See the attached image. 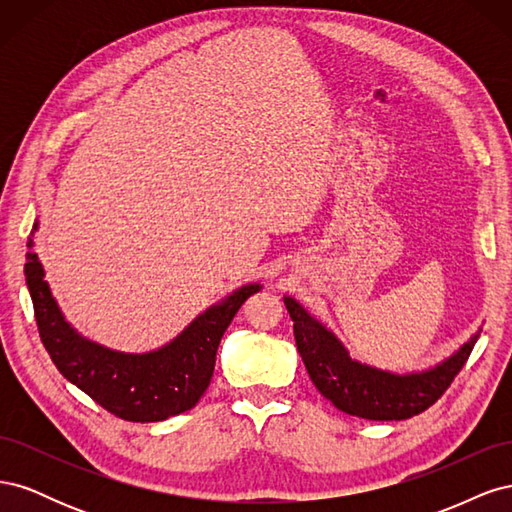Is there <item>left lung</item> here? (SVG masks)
<instances>
[{
  "label": "left lung",
  "mask_w": 512,
  "mask_h": 512,
  "mask_svg": "<svg viewBox=\"0 0 512 512\" xmlns=\"http://www.w3.org/2000/svg\"><path fill=\"white\" fill-rule=\"evenodd\" d=\"M284 303L294 322L299 354L316 389L337 410L369 421H404L436 404L466 365L480 335V331L474 333L470 342L436 367L399 376L354 361L344 344L309 316L301 303L292 297H284Z\"/></svg>",
  "instance_id": "8db88e82"
}]
</instances>
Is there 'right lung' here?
<instances>
[{"mask_svg":"<svg viewBox=\"0 0 512 512\" xmlns=\"http://www.w3.org/2000/svg\"><path fill=\"white\" fill-rule=\"evenodd\" d=\"M38 230V222L34 224ZM27 239L25 280L34 301L38 333L59 374L104 410L132 423H158L198 404L213 376L215 354L241 305L260 290L247 284L211 305L173 342L145 354L108 350L81 337L57 307L34 247Z\"/></svg>","mask_w":512,"mask_h":512,"instance_id":"obj_1","label":"right lung"}]
</instances>
